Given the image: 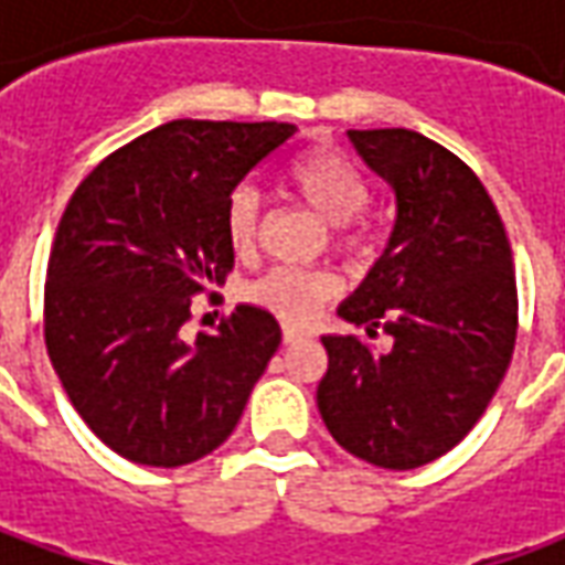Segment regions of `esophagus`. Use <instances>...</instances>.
I'll return each instance as SVG.
<instances>
[{
	"mask_svg": "<svg viewBox=\"0 0 565 565\" xmlns=\"http://www.w3.org/2000/svg\"><path fill=\"white\" fill-rule=\"evenodd\" d=\"M299 339H306V332L296 330V327H284V344H294Z\"/></svg>",
	"mask_w": 565,
	"mask_h": 565,
	"instance_id": "1",
	"label": "esophagus"
}]
</instances>
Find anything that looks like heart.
Wrapping results in <instances>:
<instances>
[{"label":"heart","mask_w":565,"mask_h":565,"mask_svg":"<svg viewBox=\"0 0 565 565\" xmlns=\"http://www.w3.org/2000/svg\"><path fill=\"white\" fill-rule=\"evenodd\" d=\"M287 184L318 217L335 226L339 245L348 250L366 247L369 235L363 230H351V221L369 205V184L354 162L335 150H308L290 166ZM223 230L235 254H250L257 247L259 196L250 186H238L230 196L223 211ZM332 294L335 278L327 271L308 269H271L247 287L250 302L287 323H306Z\"/></svg>","instance_id":"1"}]
</instances>
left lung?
<instances>
[{"label": "left lung", "instance_id": "8db88e82", "mask_svg": "<svg viewBox=\"0 0 565 565\" xmlns=\"http://www.w3.org/2000/svg\"><path fill=\"white\" fill-rule=\"evenodd\" d=\"M348 139L393 190L396 221L339 318L387 332L393 348L323 335L318 408L348 454L403 472L448 454L484 415L514 351L518 284L497 205L466 162L412 129Z\"/></svg>", "mask_w": 565, "mask_h": 565}]
</instances>
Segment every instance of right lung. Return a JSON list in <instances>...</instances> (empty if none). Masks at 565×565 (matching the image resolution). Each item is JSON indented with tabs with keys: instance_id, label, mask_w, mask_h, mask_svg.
Returning a JSON list of instances; mask_svg holds the SVG:
<instances>
[{
	"instance_id": "1",
	"label": "right lung",
	"mask_w": 565,
	"mask_h": 565,
	"mask_svg": "<svg viewBox=\"0 0 565 565\" xmlns=\"http://www.w3.org/2000/svg\"><path fill=\"white\" fill-rule=\"evenodd\" d=\"M294 124L172 120L93 169L56 226L44 342L63 391L108 448L174 469L221 448L281 344L266 308L238 306L184 342L199 290L223 284L233 190Z\"/></svg>"
}]
</instances>
